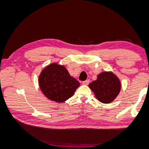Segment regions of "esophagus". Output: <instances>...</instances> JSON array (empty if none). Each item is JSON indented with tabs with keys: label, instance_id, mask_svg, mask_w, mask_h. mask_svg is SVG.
<instances>
[{
	"label": "esophagus",
	"instance_id": "obj_1",
	"mask_svg": "<svg viewBox=\"0 0 149 149\" xmlns=\"http://www.w3.org/2000/svg\"><path fill=\"white\" fill-rule=\"evenodd\" d=\"M89 82H90L89 80L87 79V80H85V81H83V84L84 85H88L89 83Z\"/></svg>",
	"mask_w": 149,
	"mask_h": 149
}]
</instances>
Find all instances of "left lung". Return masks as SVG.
<instances>
[{"instance_id": "8db88e82", "label": "left lung", "mask_w": 149, "mask_h": 149, "mask_svg": "<svg viewBox=\"0 0 149 149\" xmlns=\"http://www.w3.org/2000/svg\"><path fill=\"white\" fill-rule=\"evenodd\" d=\"M97 100L102 103H110L118 96L120 91L119 78L112 72L104 71L97 76L96 80L89 84Z\"/></svg>"}]
</instances>
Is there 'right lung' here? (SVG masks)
<instances>
[{
    "label": "right lung",
    "instance_id": "obj_1",
    "mask_svg": "<svg viewBox=\"0 0 149 149\" xmlns=\"http://www.w3.org/2000/svg\"><path fill=\"white\" fill-rule=\"evenodd\" d=\"M40 89L49 100L62 102L73 95L79 83L64 66L52 63L44 68L38 78Z\"/></svg>",
    "mask_w": 149,
    "mask_h": 149
}]
</instances>
